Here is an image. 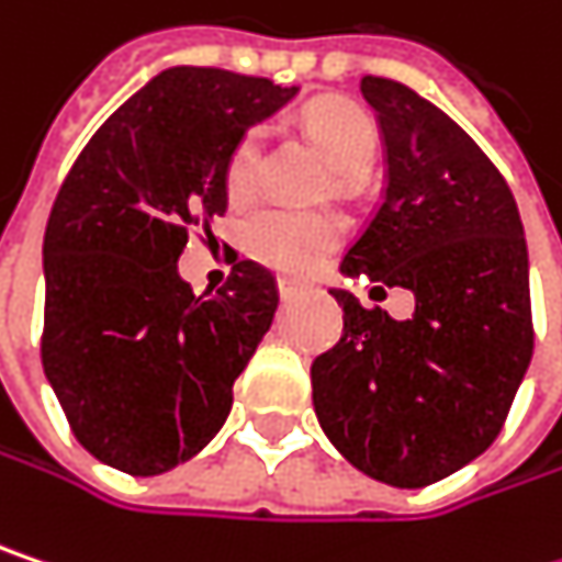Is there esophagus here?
Wrapping results in <instances>:
<instances>
[{"label": "esophagus", "mask_w": 562, "mask_h": 562, "mask_svg": "<svg viewBox=\"0 0 562 562\" xmlns=\"http://www.w3.org/2000/svg\"><path fill=\"white\" fill-rule=\"evenodd\" d=\"M280 295L282 299H295V295H299V285L289 280H280Z\"/></svg>", "instance_id": "esophagus-1"}]
</instances>
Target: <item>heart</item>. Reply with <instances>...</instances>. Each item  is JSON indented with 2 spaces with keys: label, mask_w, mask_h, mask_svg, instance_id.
Here are the masks:
<instances>
[{
  "label": "heart",
  "mask_w": 562,
  "mask_h": 562,
  "mask_svg": "<svg viewBox=\"0 0 562 562\" xmlns=\"http://www.w3.org/2000/svg\"><path fill=\"white\" fill-rule=\"evenodd\" d=\"M312 144L328 157L340 177H360L370 170L380 150V131L370 112L347 99H325L312 105L302 119ZM263 164V131H247L231 150L225 167V189L231 202H247L257 192ZM344 237V222L334 212H299L270 205L247 218L244 244L247 250L289 277H308Z\"/></svg>",
  "instance_id": "1"
}]
</instances>
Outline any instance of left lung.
Listing matches in <instances>:
<instances>
[{
	"label": "left lung",
	"instance_id": "obj_1",
	"mask_svg": "<svg viewBox=\"0 0 562 562\" xmlns=\"http://www.w3.org/2000/svg\"><path fill=\"white\" fill-rule=\"evenodd\" d=\"M385 147L383 202L340 273L402 285L405 322L331 289L344 334L312 363L322 431L367 476L431 485L498 437L535 353L528 244L480 144L415 89L360 79Z\"/></svg>",
	"mask_w": 562,
	"mask_h": 562
}]
</instances>
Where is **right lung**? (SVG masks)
<instances>
[{
    "instance_id": "1",
    "label": "right lung",
    "mask_w": 562,
    "mask_h": 562,
    "mask_svg": "<svg viewBox=\"0 0 562 562\" xmlns=\"http://www.w3.org/2000/svg\"><path fill=\"white\" fill-rule=\"evenodd\" d=\"M299 86L170 67L92 134L44 231L41 363L77 440L102 463L157 476L222 431L234 380L270 331V270L237 260L192 295L189 228L225 215V167L247 128Z\"/></svg>"
}]
</instances>
